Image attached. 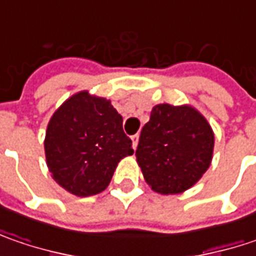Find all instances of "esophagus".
Returning a JSON list of instances; mask_svg holds the SVG:
<instances>
[{
	"label": "esophagus",
	"instance_id": "esophagus-1",
	"mask_svg": "<svg viewBox=\"0 0 256 256\" xmlns=\"http://www.w3.org/2000/svg\"><path fill=\"white\" fill-rule=\"evenodd\" d=\"M131 140H132L134 150H136V146H138V140H140V135H138V134H135V135H132V136H131Z\"/></svg>",
	"mask_w": 256,
	"mask_h": 256
}]
</instances>
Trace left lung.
<instances>
[{
    "mask_svg": "<svg viewBox=\"0 0 256 256\" xmlns=\"http://www.w3.org/2000/svg\"><path fill=\"white\" fill-rule=\"evenodd\" d=\"M214 132L191 106L155 105L144 125L136 161L145 181L158 194H180L191 188L211 165Z\"/></svg>",
    "mask_w": 256,
    "mask_h": 256,
    "instance_id": "8db88e82",
    "label": "left lung"
}]
</instances>
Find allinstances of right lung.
Here are the masks:
<instances>
[{
	"instance_id": "obj_1",
	"label": "right lung",
	"mask_w": 256,
	"mask_h": 256,
	"mask_svg": "<svg viewBox=\"0 0 256 256\" xmlns=\"http://www.w3.org/2000/svg\"><path fill=\"white\" fill-rule=\"evenodd\" d=\"M44 145L54 180L76 196L102 192L118 162L134 154L122 116L110 101L86 91L72 95L55 111Z\"/></svg>"
}]
</instances>
